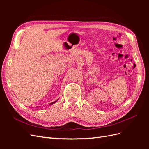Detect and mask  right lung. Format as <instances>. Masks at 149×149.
<instances>
[{"label": "right lung", "mask_w": 149, "mask_h": 149, "mask_svg": "<svg viewBox=\"0 0 149 149\" xmlns=\"http://www.w3.org/2000/svg\"><path fill=\"white\" fill-rule=\"evenodd\" d=\"M56 101H55V102H52V103L50 104H53V103H55V102H56Z\"/></svg>", "instance_id": "obj_1"}]
</instances>
